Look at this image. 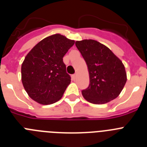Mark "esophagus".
Returning <instances> with one entry per match:
<instances>
[{
  "label": "esophagus",
  "mask_w": 147,
  "mask_h": 147,
  "mask_svg": "<svg viewBox=\"0 0 147 147\" xmlns=\"http://www.w3.org/2000/svg\"><path fill=\"white\" fill-rule=\"evenodd\" d=\"M76 74H73L72 76H71V77H72V80H76Z\"/></svg>",
  "instance_id": "esophagus-1"
}]
</instances>
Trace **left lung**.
<instances>
[{"label": "left lung", "mask_w": 147, "mask_h": 147, "mask_svg": "<svg viewBox=\"0 0 147 147\" xmlns=\"http://www.w3.org/2000/svg\"><path fill=\"white\" fill-rule=\"evenodd\" d=\"M89 71V86L82 90L84 98L93 104L102 105L115 99L127 82L121 61L103 44L93 40L76 41Z\"/></svg>", "instance_id": "1"}]
</instances>
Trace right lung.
<instances>
[{"mask_svg":"<svg viewBox=\"0 0 147 147\" xmlns=\"http://www.w3.org/2000/svg\"><path fill=\"white\" fill-rule=\"evenodd\" d=\"M74 42L57 34L41 40L27 54L21 67L22 82L35 102L51 105L62 98L71 82L63 57Z\"/></svg>","mask_w":147,"mask_h":147,"instance_id":"1","label":"right lung"}]
</instances>
